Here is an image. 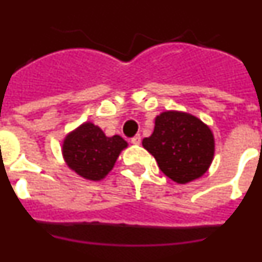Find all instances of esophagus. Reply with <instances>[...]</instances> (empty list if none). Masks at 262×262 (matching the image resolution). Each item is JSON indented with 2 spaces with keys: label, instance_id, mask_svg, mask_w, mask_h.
Masks as SVG:
<instances>
[{
  "label": "esophagus",
  "instance_id": "esophagus-1",
  "mask_svg": "<svg viewBox=\"0 0 262 262\" xmlns=\"http://www.w3.org/2000/svg\"><path fill=\"white\" fill-rule=\"evenodd\" d=\"M140 142H142V136L140 135H135L133 139H131V143H133V144L139 145L140 144Z\"/></svg>",
  "mask_w": 262,
  "mask_h": 262
}]
</instances>
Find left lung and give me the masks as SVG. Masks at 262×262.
Segmentation results:
<instances>
[{"label":"left lung","instance_id":"obj_1","mask_svg":"<svg viewBox=\"0 0 262 262\" xmlns=\"http://www.w3.org/2000/svg\"><path fill=\"white\" fill-rule=\"evenodd\" d=\"M143 147L159 168L177 184L202 177L214 159L211 129L201 119L182 111H164L155 119V129L143 139Z\"/></svg>","mask_w":262,"mask_h":262}]
</instances>
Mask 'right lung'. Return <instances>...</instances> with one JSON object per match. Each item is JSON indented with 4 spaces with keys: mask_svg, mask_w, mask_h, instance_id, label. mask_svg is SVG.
I'll use <instances>...</instances> for the list:
<instances>
[{
    "mask_svg": "<svg viewBox=\"0 0 262 262\" xmlns=\"http://www.w3.org/2000/svg\"><path fill=\"white\" fill-rule=\"evenodd\" d=\"M127 142L119 135L108 138L98 126L85 122L69 133L62 143L67 165L81 177L99 181L108 174Z\"/></svg>",
    "mask_w": 262,
    "mask_h": 262,
    "instance_id": "add662e5",
    "label": "right lung"
}]
</instances>
